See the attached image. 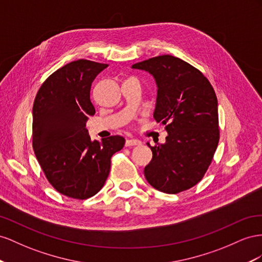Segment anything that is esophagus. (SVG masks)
Masks as SVG:
<instances>
[{"label": "esophagus", "mask_w": 262, "mask_h": 262, "mask_svg": "<svg viewBox=\"0 0 262 262\" xmlns=\"http://www.w3.org/2000/svg\"><path fill=\"white\" fill-rule=\"evenodd\" d=\"M141 144V141L138 140V139H135V138H128L126 139L125 141V145L128 147V146H139Z\"/></svg>", "instance_id": "obj_1"}]
</instances>
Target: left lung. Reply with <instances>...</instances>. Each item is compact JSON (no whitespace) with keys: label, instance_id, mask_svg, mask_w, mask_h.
<instances>
[{"label":"left lung","instance_id":"obj_1","mask_svg":"<svg viewBox=\"0 0 262 262\" xmlns=\"http://www.w3.org/2000/svg\"><path fill=\"white\" fill-rule=\"evenodd\" d=\"M150 73L157 84L154 118L166 126V143H147L152 159L146 180L156 190L176 194L205 174L220 140L217 99L208 80L182 59L163 55L132 66Z\"/></svg>","mask_w":262,"mask_h":262}]
</instances>
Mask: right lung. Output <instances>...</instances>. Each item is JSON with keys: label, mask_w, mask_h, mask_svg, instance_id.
Instances as JSON below:
<instances>
[{"label": "right lung", "mask_w": 262, "mask_h": 262, "mask_svg": "<svg viewBox=\"0 0 262 262\" xmlns=\"http://www.w3.org/2000/svg\"><path fill=\"white\" fill-rule=\"evenodd\" d=\"M108 64L67 63L43 82L33 106V148L51 185L66 196L84 200L105 183L111 157L125 145L122 136L92 140L86 129L95 108L91 85Z\"/></svg>", "instance_id": "obj_1"}]
</instances>
